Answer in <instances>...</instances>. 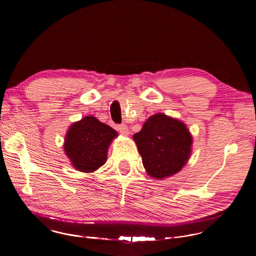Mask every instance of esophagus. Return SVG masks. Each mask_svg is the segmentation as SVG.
Masks as SVG:
<instances>
[{
	"label": "esophagus",
	"instance_id": "obj_1",
	"mask_svg": "<svg viewBox=\"0 0 256 256\" xmlns=\"http://www.w3.org/2000/svg\"><path fill=\"white\" fill-rule=\"evenodd\" d=\"M118 130L120 131V133L123 134V136H128V128L126 126V125H118Z\"/></svg>",
	"mask_w": 256,
	"mask_h": 256
}]
</instances>
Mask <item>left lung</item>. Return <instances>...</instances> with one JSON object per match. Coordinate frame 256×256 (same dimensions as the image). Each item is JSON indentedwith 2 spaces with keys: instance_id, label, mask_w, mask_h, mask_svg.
I'll return each instance as SVG.
<instances>
[{
  "instance_id": "1",
  "label": "left lung",
  "mask_w": 256,
  "mask_h": 256,
  "mask_svg": "<svg viewBox=\"0 0 256 256\" xmlns=\"http://www.w3.org/2000/svg\"><path fill=\"white\" fill-rule=\"evenodd\" d=\"M133 138L146 172L154 178L178 172L190 154L192 138L188 128L164 114L150 116Z\"/></svg>"
}]
</instances>
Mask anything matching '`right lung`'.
Masks as SVG:
<instances>
[{"label": "right lung", "instance_id": "add662e5", "mask_svg": "<svg viewBox=\"0 0 256 256\" xmlns=\"http://www.w3.org/2000/svg\"><path fill=\"white\" fill-rule=\"evenodd\" d=\"M115 136V130L94 116H86L71 125L64 150L78 170L92 172L105 164L107 149Z\"/></svg>", "mask_w": 256, "mask_h": 256}]
</instances>
